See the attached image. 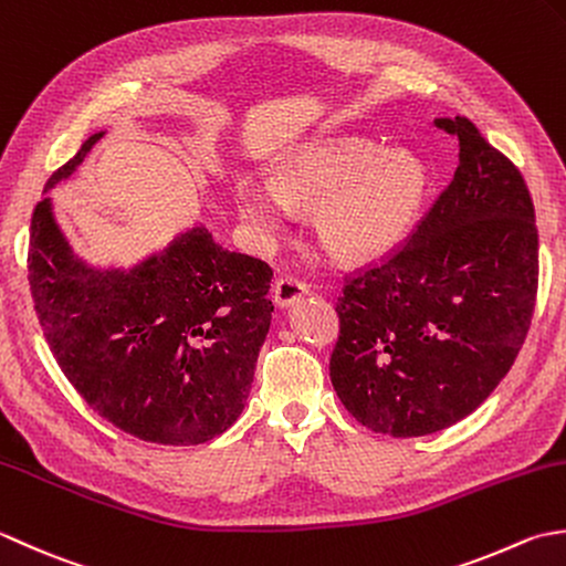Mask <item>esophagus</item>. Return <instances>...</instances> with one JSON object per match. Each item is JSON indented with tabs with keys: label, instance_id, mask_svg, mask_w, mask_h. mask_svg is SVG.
Segmentation results:
<instances>
[{
	"label": "esophagus",
	"instance_id": "1",
	"mask_svg": "<svg viewBox=\"0 0 566 566\" xmlns=\"http://www.w3.org/2000/svg\"><path fill=\"white\" fill-rule=\"evenodd\" d=\"M303 295H307V285L300 279H293V275H283V279L273 283V300L279 307L293 305L295 300H300Z\"/></svg>",
	"mask_w": 566,
	"mask_h": 566
}]
</instances>
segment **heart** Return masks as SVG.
Here are the masks:
<instances>
[{
  "label": "heart",
  "instance_id": "1",
  "mask_svg": "<svg viewBox=\"0 0 566 566\" xmlns=\"http://www.w3.org/2000/svg\"><path fill=\"white\" fill-rule=\"evenodd\" d=\"M275 182H237V205L247 222L279 229L291 222L293 202H317L315 227L325 247L344 259H364L386 251L406 232L424 172L410 154H378L359 138H332L283 160Z\"/></svg>",
  "mask_w": 566,
  "mask_h": 566
}]
</instances>
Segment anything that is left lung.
<instances>
[{
    "mask_svg": "<svg viewBox=\"0 0 566 566\" xmlns=\"http://www.w3.org/2000/svg\"><path fill=\"white\" fill-rule=\"evenodd\" d=\"M449 186L406 241L344 275L329 378L364 428L420 437L467 418L511 371L535 313L539 241L525 178L467 117Z\"/></svg>",
    "mask_w": 566,
    "mask_h": 566,
    "instance_id": "left-lung-1",
    "label": "left lung"
}]
</instances>
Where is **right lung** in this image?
<instances>
[{
    "label": "right lung",
    "instance_id": "add662e5",
    "mask_svg": "<svg viewBox=\"0 0 566 566\" xmlns=\"http://www.w3.org/2000/svg\"><path fill=\"white\" fill-rule=\"evenodd\" d=\"M99 138L90 136L45 188ZM27 266L53 359L99 418L172 447L232 428L271 325L266 261L192 229L132 271H92L73 259L45 198L31 214Z\"/></svg>",
    "mask_w": 566,
    "mask_h": 566
}]
</instances>
